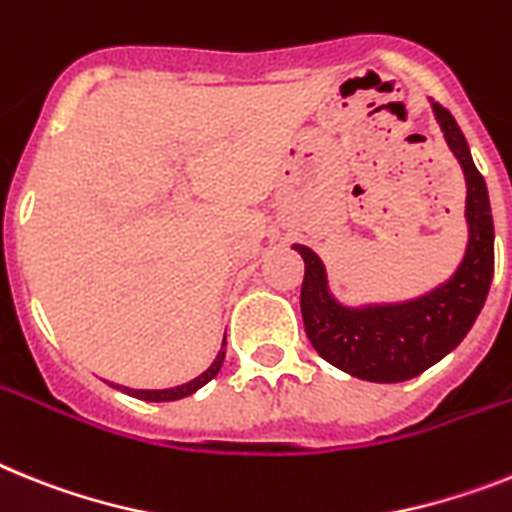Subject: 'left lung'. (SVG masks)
I'll use <instances>...</instances> for the list:
<instances>
[{"mask_svg": "<svg viewBox=\"0 0 512 512\" xmlns=\"http://www.w3.org/2000/svg\"><path fill=\"white\" fill-rule=\"evenodd\" d=\"M432 106L466 174L468 247L455 276L414 302L349 309L330 296L320 257L294 244L304 257L302 320L309 343L325 362L359 380L403 382L440 362L471 330L495 273V226L484 176L453 114L440 103Z\"/></svg>", "mask_w": 512, "mask_h": 512, "instance_id": "obj_1", "label": "left lung"}]
</instances>
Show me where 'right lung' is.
<instances>
[{
    "instance_id": "obj_1",
    "label": "right lung",
    "mask_w": 512,
    "mask_h": 512,
    "mask_svg": "<svg viewBox=\"0 0 512 512\" xmlns=\"http://www.w3.org/2000/svg\"><path fill=\"white\" fill-rule=\"evenodd\" d=\"M223 346H226V343H223ZM223 359H226V351L221 349V351H218V356H216V362L210 364V367L205 369L203 375L195 377V380H190V382H187V385H179V388H169V390H130V388H122V385H119V388H122L124 393H130V395H135V398H140V401H153V403L179 401V398H187V395H192V393H195V390L203 388V385H208V382L213 380V377H216L218 372H221Z\"/></svg>"
}]
</instances>
